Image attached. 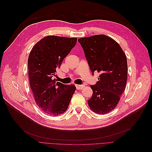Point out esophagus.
Instances as JSON below:
<instances>
[{"instance_id": "34e87169", "label": "esophagus", "mask_w": 152, "mask_h": 152, "mask_svg": "<svg viewBox=\"0 0 152 152\" xmlns=\"http://www.w3.org/2000/svg\"><path fill=\"white\" fill-rule=\"evenodd\" d=\"M84 85H77V84L75 85L77 89H82L84 87Z\"/></svg>"}]
</instances>
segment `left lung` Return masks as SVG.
I'll list each match as a JSON object with an SVG mask.
<instances>
[{"mask_svg": "<svg viewBox=\"0 0 152 152\" xmlns=\"http://www.w3.org/2000/svg\"><path fill=\"white\" fill-rule=\"evenodd\" d=\"M84 50L91 72L100 73L98 81L91 85L92 97L87 103L92 111L109 113L116 107L126 88L127 58L115 40L105 35L78 39Z\"/></svg>", "mask_w": 152, "mask_h": 152, "instance_id": "left-lung-1", "label": "left lung"}]
</instances>
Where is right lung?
I'll return each instance as SVG.
<instances>
[{
  "label": "right lung",
  "mask_w": 152,
  "mask_h": 152,
  "mask_svg": "<svg viewBox=\"0 0 152 152\" xmlns=\"http://www.w3.org/2000/svg\"><path fill=\"white\" fill-rule=\"evenodd\" d=\"M77 40V38L49 35L37 43L30 53V88L37 104L49 115L57 116L65 112L76 90L75 85L56 82L53 77Z\"/></svg>",
  "instance_id": "1"
}]
</instances>
